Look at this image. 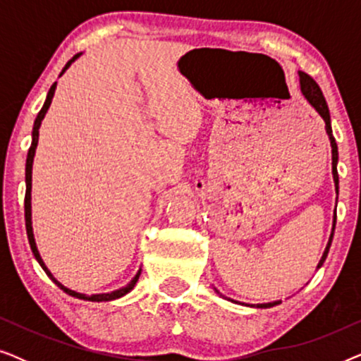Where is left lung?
<instances>
[{"label":"left lung","mask_w":361,"mask_h":361,"mask_svg":"<svg viewBox=\"0 0 361 361\" xmlns=\"http://www.w3.org/2000/svg\"><path fill=\"white\" fill-rule=\"evenodd\" d=\"M299 82H300V92H302V95L305 97V100L310 103V106H314V110L319 113L320 116H322V120L325 121V131H327L329 135V140H330V146H332V174H334V182H335V190H337L338 194V172H337V162H338V149H337V142H335V137L332 135V125H330V113H329V106H327V102H325V98L322 95V90H320V87L315 83V80L310 75H307L305 72H299ZM335 221H337V212H335L334 215V225H332V233H330V238H329V243L325 246V251L322 255V258H320L317 268L324 264L325 258H327L329 255V250H330V245H332V240H334V231H335ZM221 295V294H220ZM221 298H225V295H221ZM231 300V302L235 304H241V305H246L243 302H238V300H233L230 298H225ZM281 304L279 300H274V302H268V304H256V305H251V307H258V309H268V307H274V305Z\"/></svg>","instance_id":"obj_1"}]
</instances>
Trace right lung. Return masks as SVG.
Listing matches in <instances>:
<instances>
[{"instance_id": "right-lung-1", "label": "right lung", "mask_w": 361, "mask_h": 361, "mask_svg": "<svg viewBox=\"0 0 361 361\" xmlns=\"http://www.w3.org/2000/svg\"><path fill=\"white\" fill-rule=\"evenodd\" d=\"M80 56H82V52H80V54H75V56H73V57L71 59V61H68V62L66 63V67L62 68L61 75H62L63 72L67 71L68 67H71V63H72L73 61H77V59L80 57ZM56 87H57V82L54 83V85L51 87V90H49V93H47L46 102H44V106L41 108V111L37 113V118H36V121H34V128H32V142H31V147H29V151H27V159H26V197H24V216H26V231H27V240H29V245H31V250H32L34 256H36L37 263L41 264V268H42L44 271H46V274L49 276V278H51V279L54 281V283H56V284L59 286V288H61V289L63 290V293L68 294V295H72V298L82 299V300H92V302H103V300H115V299H118V298H123V295L128 294L133 288H135V284L137 283V279H140L141 269L137 271L135 278H133V279L130 281V284H126L125 288H120V289H116V290H111V293H106V294H92V295H87V294L77 293V290H72V289L66 288V286L61 284L56 278H54L51 271L47 269V266L44 264V261H42V258H41V255H39V251H37L36 241H34L32 221H31L32 161H34V154H36V147H37V141H39V128H41V123H42V120H44V116H46V113H47V110H49V106H51V103H52V97H54V92H56Z\"/></svg>"}]
</instances>
